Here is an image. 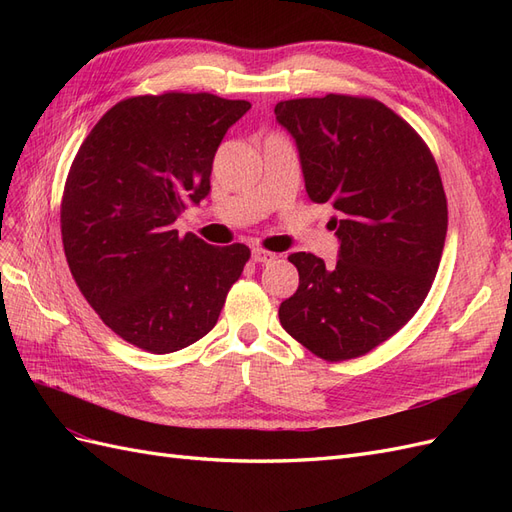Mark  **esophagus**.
<instances>
[{
  "instance_id": "obj_1",
  "label": "esophagus",
  "mask_w": 512,
  "mask_h": 512,
  "mask_svg": "<svg viewBox=\"0 0 512 512\" xmlns=\"http://www.w3.org/2000/svg\"><path fill=\"white\" fill-rule=\"evenodd\" d=\"M277 256L273 252H267V250H260V247H254L252 250V260L254 262H262V265H269V262H273Z\"/></svg>"
}]
</instances>
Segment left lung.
Instances as JSON below:
<instances>
[{"label": "left lung", "instance_id": "8db88e82", "mask_svg": "<svg viewBox=\"0 0 512 512\" xmlns=\"http://www.w3.org/2000/svg\"><path fill=\"white\" fill-rule=\"evenodd\" d=\"M299 147L305 190L329 203L339 258L288 260L299 288L280 322L320 359L363 356L393 337L423 305L444 250L448 209L429 147L389 106L329 94L275 104Z\"/></svg>", "mask_w": 512, "mask_h": 512}]
</instances>
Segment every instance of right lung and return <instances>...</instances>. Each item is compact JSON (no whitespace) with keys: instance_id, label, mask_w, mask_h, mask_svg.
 Masks as SVG:
<instances>
[{"instance_id":"add662e5","label":"right lung","mask_w":512,"mask_h":512,"mask_svg":"<svg viewBox=\"0 0 512 512\" xmlns=\"http://www.w3.org/2000/svg\"><path fill=\"white\" fill-rule=\"evenodd\" d=\"M252 104L166 91L117 102L87 134L61 196L76 286L108 329L151 354L177 352L220 318L250 247H215L173 226L211 190L224 134Z\"/></svg>"}]
</instances>
